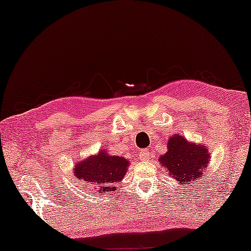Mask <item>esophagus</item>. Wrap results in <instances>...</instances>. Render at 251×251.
Masks as SVG:
<instances>
[{
	"label": "esophagus",
	"mask_w": 251,
	"mask_h": 251,
	"mask_svg": "<svg viewBox=\"0 0 251 251\" xmlns=\"http://www.w3.org/2000/svg\"><path fill=\"white\" fill-rule=\"evenodd\" d=\"M150 157H151L150 150L145 149V150L140 151V152H139V159H140V160H143V161H146V160H149Z\"/></svg>",
	"instance_id": "esophagus-1"
}]
</instances>
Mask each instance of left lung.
Masks as SVG:
<instances>
[{"label":"left lung","instance_id":"obj_1","mask_svg":"<svg viewBox=\"0 0 251 251\" xmlns=\"http://www.w3.org/2000/svg\"><path fill=\"white\" fill-rule=\"evenodd\" d=\"M167 145L168 152L159 159L163 168L179 185L197 184L210 160L207 147L187 142L180 135L171 137Z\"/></svg>","mask_w":251,"mask_h":251}]
</instances>
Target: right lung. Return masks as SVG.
Instances as JSON below:
<instances>
[{
  "label": "right lung",
  "instance_id": "obj_1",
  "mask_svg": "<svg viewBox=\"0 0 251 251\" xmlns=\"http://www.w3.org/2000/svg\"><path fill=\"white\" fill-rule=\"evenodd\" d=\"M129 161L125 157L109 155L101 150L94 156H89L75 164L74 175L82 183L95 185L102 194L116 190V183L121 181L128 170Z\"/></svg>",
  "mask_w": 251,
  "mask_h": 251
}]
</instances>
